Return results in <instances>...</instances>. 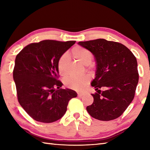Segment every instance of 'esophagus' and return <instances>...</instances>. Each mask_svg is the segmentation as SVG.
<instances>
[{"instance_id": "1", "label": "esophagus", "mask_w": 150, "mask_h": 150, "mask_svg": "<svg viewBox=\"0 0 150 150\" xmlns=\"http://www.w3.org/2000/svg\"><path fill=\"white\" fill-rule=\"evenodd\" d=\"M77 95H78L79 96H83V95H84V94H83V93H78Z\"/></svg>"}]
</instances>
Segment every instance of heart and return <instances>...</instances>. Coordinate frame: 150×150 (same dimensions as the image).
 <instances>
[{
	"instance_id": "b5f03b06",
	"label": "heart",
	"mask_w": 150,
	"mask_h": 150,
	"mask_svg": "<svg viewBox=\"0 0 150 150\" xmlns=\"http://www.w3.org/2000/svg\"><path fill=\"white\" fill-rule=\"evenodd\" d=\"M73 56L75 59L80 61L83 64L87 65L88 69L92 67L91 62L93 59V54L92 52L85 47L81 46H76L73 47L71 50ZM69 62V55L67 54H62L59 57L57 62V69L59 73L62 75H66L67 74V66ZM90 81L89 76L84 75L81 77H75V76H68L64 79V84L66 87L75 91H82L84 89Z\"/></svg>"
}]
</instances>
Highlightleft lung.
<instances>
[{"label": "left lung", "mask_w": 150, "mask_h": 150, "mask_svg": "<svg viewBox=\"0 0 150 150\" xmlns=\"http://www.w3.org/2000/svg\"><path fill=\"white\" fill-rule=\"evenodd\" d=\"M81 46L92 52L96 70L91 86L97 91L87 110L94 118L109 121L118 118L134 99L139 75L136 57L118 42L97 39L79 42ZM105 88L101 92L100 88Z\"/></svg>", "instance_id": "obj_1"}]
</instances>
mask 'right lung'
Instances as JSON below:
<instances>
[{"instance_id":"obj_1","label":"right lung","mask_w":150,"mask_h":150,"mask_svg":"<svg viewBox=\"0 0 150 150\" xmlns=\"http://www.w3.org/2000/svg\"><path fill=\"white\" fill-rule=\"evenodd\" d=\"M75 41L43 40L26 45L16 55L13 70L18 100L34 120L51 123L67 111L68 103L77 96L75 91L61 88L57 79L59 57Z\"/></svg>"}]
</instances>
